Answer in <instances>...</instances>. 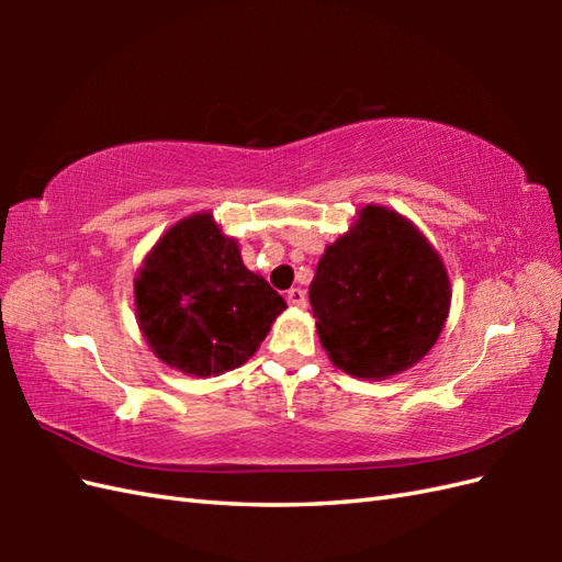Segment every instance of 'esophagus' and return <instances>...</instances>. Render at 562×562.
Instances as JSON below:
<instances>
[{
  "label": "esophagus",
  "mask_w": 562,
  "mask_h": 562,
  "mask_svg": "<svg viewBox=\"0 0 562 562\" xmlns=\"http://www.w3.org/2000/svg\"><path fill=\"white\" fill-rule=\"evenodd\" d=\"M288 302H290V306L304 308V306H306V292H304V290H300V288L290 290V292H288Z\"/></svg>",
  "instance_id": "obj_1"
}]
</instances>
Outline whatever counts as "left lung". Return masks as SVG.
<instances>
[{"mask_svg":"<svg viewBox=\"0 0 562 562\" xmlns=\"http://www.w3.org/2000/svg\"><path fill=\"white\" fill-rule=\"evenodd\" d=\"M308 302L330 362L355 379L384 381L432 350L449 318L451 282L408 217L364 205L326 246Z\"/></svg>","mask_w":562,"mask_h":562,"instance_id":"8db88e82","label":"left lung"}]
</instances>
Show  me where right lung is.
<instances>
[{"label": "right lung", "mask_w": 562, "mask_h": 562, "mask_svg": "<svg viewBox=\"0 0 562 562\" xmlns=\"http://www.w3.org/2000/svg\"><path fill=\"white\" fill-rule=\"evenodd\" d=\"M284 308L207 210L169 226L135 274L142 336L164 364L188 376H217L248 362Z\"/></svg>", "instance_id": "1"}]
</instances>
